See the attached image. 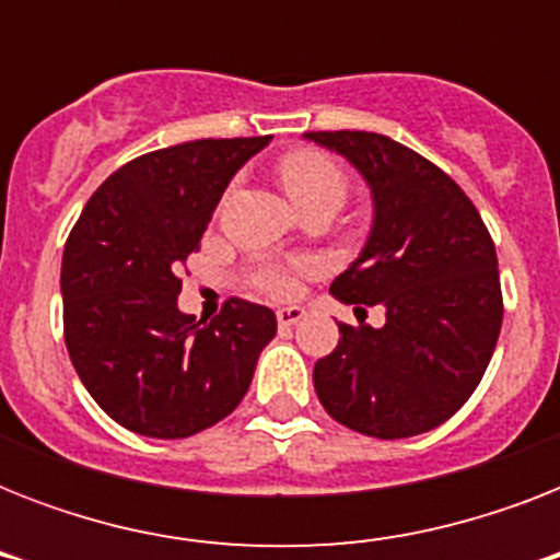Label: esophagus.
Masks as SVG:
<instances>
[{
    "mask_svg": "<svg viewBox=\"0 0 560 560\" xmlns=\"http://www.w3.org/2000/svg\"><path fill=\"white\" fill-rule=\"evenodd\" d=\"M305 316V307H281L279 314H276V319H279V328H293V325L302 323Z\"/></svg>",
    "mask_w": 560,
    "mask_h": 560,
    "instance_id": "esophagus-1",
    "label": "esophagus"
}]
</instances>
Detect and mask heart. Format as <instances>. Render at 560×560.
<instances>
[{
	"instance_id": "b5f03b06",
	"label": "heart",
	"mask_w": 560,
	"mask_h": 560,
	"mask_svg": "<svg viewBox=\"0 0 560 560\" xmlns=\"http://www.w3.org/2000/svg\"><path fill=\"white\" fill-rule=\"evenodd\" d=\"M281 186L288 188L290 200L296 202V209L307 206V202H337L340 206L349 191V174L340 162L334 160L331 153L316 151V148H299V151L288 153L279 162ZM311 270V261H267L258 264L249 276L255 288L261 290L264 296L270 299H290L296 296L299 276Z\"/></svg>"
}]
</instances>
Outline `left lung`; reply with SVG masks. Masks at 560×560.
I'll return each instance as SVG.
<instances>
[{"instance_id":"8db88e82","label":"left lung","mask_w":560,"mask_h":560,"mask_svg":"<svg viewBox=\"0 0 560 560\" xmlns=\"http://www.w3.org/2000/svg\"><path fill=\"white\" fill-rule=\"evenodd\" d=\"M366 177L374 223L363 253L331 293L354 311L383 305L386 325L340 323L316 360L325 412L374 439L444 424L482 381L503 325L494 241L470 197L439 165L389 136L314 130Z\"/></svg>"}]
</instances>
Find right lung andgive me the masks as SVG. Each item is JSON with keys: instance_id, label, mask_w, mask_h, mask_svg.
Listing matches in <instances>:
<instances>
[{"instance_id": "add662e5", "label": "right lung", "mask_w": 560, "mask_h": 560, "mask_svg": "<svg viewBox=\"0 0 560 560\" xmlns=\"http://www.w3.org/2000/svg\"><path fill=\"white\" fill-rule=\"evenodd\" d=\"M270 136L174 144L109 174L63 249V337L95 404L127 430L186 439L218 424L249 389L276 314L229 299L214 319L177 307V272L226 191Z\"/></svg>"}]
</instances>
